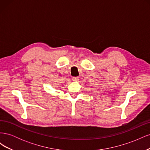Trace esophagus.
I'll return each instance as SVG.
<instances>
[{
    "label": "esophagus",
    "instance_id": "obj_1",
    "mask_svg": "<svg viewBox=\"0 0 150 150\" xmlns=\"http://www.w3.org/2000/svg\"><path fill=\"white\" fill-rule=\"evenodd\" d=\"M72 80L74 81V82H76V81H79V78L78 77H73V78H72Z\"/></svg>",
    "mask_w": 150,
    "mask_h": 150
}]
</instances>
